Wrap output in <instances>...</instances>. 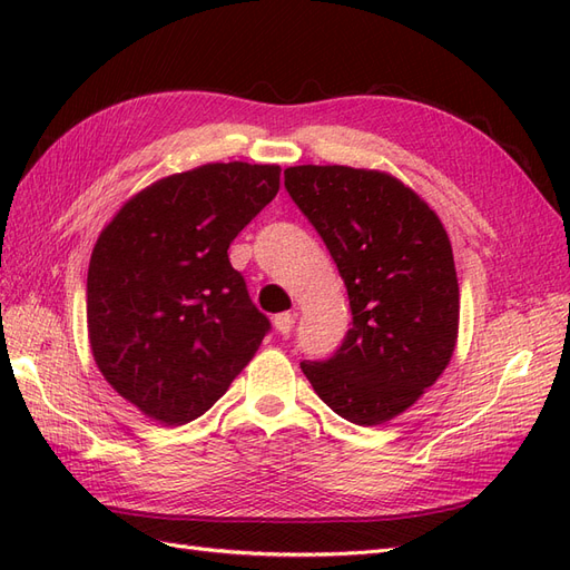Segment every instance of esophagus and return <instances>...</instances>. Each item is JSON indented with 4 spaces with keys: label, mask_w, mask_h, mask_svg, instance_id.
<instances>
[{
    "label": "esophagus",
    "mask_w": 570,
    "mask_h": 570,
    "mask_svg": "<svg viewBox=\"0 0 570 570\" xmlns=\"http://www.w3.org/2000/svg\"><path fill=\"white\" fill-rule=\"evenodd\" d=\"M273 325H275V331H278L281 335H287V333H292V327H295V314H278V316H273Z\"/></svg>",
    "instance_id": "esophagus-1"
}]
</instances>
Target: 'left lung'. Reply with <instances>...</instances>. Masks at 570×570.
<instances>
[{"label":"left lung","instance_id":"obj_1","mask_svg":"<svg viewBox=\"0 0 570 570\" xmlns=\"http://www.w3.org/2000/svg\"><path fill=\"white\" fill-rule=\"evenodd\" d=\"M289 197L312 220L347 287L352 327L302 371L337 416L381 425L435 385L459 335L450 235L430 206L385 170L285 168Z\"/></svg>","mask_w":570,"mask_h":570}]
</instances>
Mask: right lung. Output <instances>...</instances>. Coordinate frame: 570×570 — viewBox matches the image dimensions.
<instances>
[{
	"instance_id": "1",
	"label": "right lung",
	"mask_w": 570,
	"mask_h": 570,
	"mask_svg": "<svg viewBox=\"0 0 570 570\" xmlns=\"http://www.w3.org/2000/svg\"><path fill=\"white\" fill-rule=\"evenodd\" d=\"M278 189L275 164H204L151 183L99 233L90 347L105 381L145 416L199 419L271 331L228 247Z\"/></svg>"
}]
</instances>
